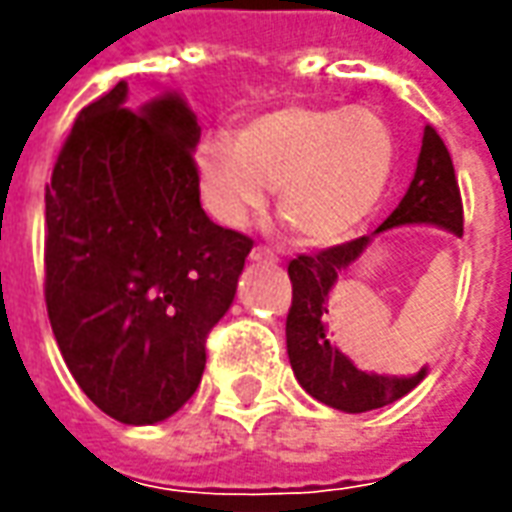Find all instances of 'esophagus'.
Returning a JSON list of instances; mask_svg holds the SVG:
<instances>
[{
  "label": "esophagus",
  "instance_id": "obj_1",
  "mask_svg": "<svg viewBox=\"0 0 512 512\" xmlns=\"http://www.w3.org/2000/svg\"><path fill=\"white\" fill-rule=\"evenodd\" d=\"M249 257H252L255 263H277V255H274L271 249H266V246H255Z\"/></svg>",
  "mask_w": 512,
  "mask_h": 512
}]
</instances>
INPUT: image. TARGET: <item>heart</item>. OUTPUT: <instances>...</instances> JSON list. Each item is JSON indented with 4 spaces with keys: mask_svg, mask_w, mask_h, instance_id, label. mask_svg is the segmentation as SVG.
Returning <instances> with one entry per match:
<instances>
[{
    "mask_svg": "<svg viewBox=\"0 0 512 512\" xmlns=\"http://www.w3.org/2000/svg\"><path fill=\"white\" fill-rule=\"evenodd\" d=\"M395 136L362 106H282L227 134L202 136L194 175L202 208L244 227L277 189V208L310 244H337L376 211L395 172Z\"/></svg>",
    "mask_w": 512,
    "mask_h": 512,
    "instance_id": "obj_1",
    "label": "heart"
}]
</instances>
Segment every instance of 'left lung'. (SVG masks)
Listing matches in <instances>:
<instances>
[{"instance_id": "8db88e82", "label": "left lung", "mask_w": 512, "mask_h": 512, "mask_svg": "<svg viewBox=\"0 0 512 512\" xmlns=\"http://www.w3.org/2000/svg\"><path fill=\"white\" fill-rule=\"evenodd\" d=\"M403 224H436L441 230H450L452 235H463L461 191L452 169L450 150L433 126H425L417 172L406 197L373 235ZM373 235H362L348 244L323 249L318 255H299L288 266L293 282V304L285 323L290 367L296 373V381L315 400L348 414H362L395 403L428 373V367H422L414 376L365 373L326 337L329 293L334 282L345 268L354 266L362 257Z\"/></svg>"}]
</instances>
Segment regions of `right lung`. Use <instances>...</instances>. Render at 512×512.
Returning a JSON list of instances; mask_svg holds the SVG:
<instances>
[{
    "label": "right lung",
    "instance_id": "add662e5",
    "mask_svg": "<svg viewBox=\"0 0 512 512\" xmlns=\"http://www.w3.org/2000/svg\"><path fill=\"white\" fill-rule=\"evenodd\" d=\"M200 126L178 93L84 106L46 186V310L65 365L126 425L172 417L205 370L252 238L200 205Z\"/></svg>",
    "mask_w": 512,
    "mask_h": 512
}]
</instances>
